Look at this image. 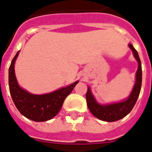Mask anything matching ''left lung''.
<instances>
[{"label":"left lung","instance_id":"8db88e82","mask_svg":"<svg viewBox=\"0 0 152 152\" xmlns=\"http://www.w3.org/2000/svg\"><path fill=\"white\" fill-rule=\"evenodd\" d=\"M129 47L132 50L134 57L138 63V69L136 74V82L134 85L133 89L127 99L116 103L101 104L95 99L94 96L91 92V89L88 86L87 93L86 94L88 108L95 117L103 121L113 122L124 118L133 109L140 93L141 85H142V67H141L140 59L139 57L138 52L136 51L133 46L132 44H129Z\"/></svg>","mask_w":152,"mask_h":152}]
</instances>
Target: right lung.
<instances>
[{
    "instance_id": "add662e5",
    "label": "right lung",
    "mask_w": 152,
    "mask_h": 152,
    "mask_svg": "<svg viewBox=\"0 0 152 152\" xmlns=\"http://www.w3.org/2000/svg\"><path fill=\"white\" fill-rule=\"evenodd\" d=\"M19 53L20 50L13 58L9 70V86L12 99L19 112L28 119L36 122L49 121L60 111L64 100L78 81L45 94H33L28 92L19 86L15 75L14 66Z\"/></svg>"
}]
</instances>
